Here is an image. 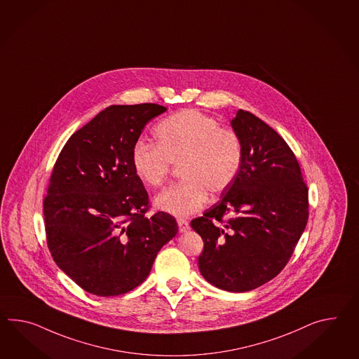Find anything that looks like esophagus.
Masks as SVG:
<instances>
[{
	"instance_id": "34e87169",
	"label": "esophagus",
	"mask_w": 359,
	"mask_h": 359,
	"mask_svg": "<svg viewBox=\"0 0 359 359\" xmlns=\"http://www.w3.org/2000/svg\"><path fill=\"white\" fill-rule=\"evenodd\" d=\"M177 227H179V232L183 233V232H187L189 229V223L184 219H179L177 220Z\"/></svg>"
}]
</instances>
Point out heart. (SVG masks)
<instances>
[{"label": "heart", "instance_id": "1", "mask_svg": "<svg viewBox=\"0 0 359 359\" xmlns=\"http://www.w3.org/2000/svg\"><path fill=\"white\" fill-rule=\"evenodd\" d=\"M154 133L157 144L140 140L132 148L135 174L158 188L166 182L171 163H180L183 179L154 198L157 210L189 217L206 205L209 191L222 193L236 179L243 163L241 141L209 115L183 110L158 123Z\"/></svg>", "mask_w": 359, "mask_h": 359}]
</instances>
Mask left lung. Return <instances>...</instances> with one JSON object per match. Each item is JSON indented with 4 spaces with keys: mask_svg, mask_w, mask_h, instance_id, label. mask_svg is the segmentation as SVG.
Here are the masks:
<instances>
[{
    "mask_svg": "<svg viewBox=\"0 0 359 359\" xmlns=\"http://www.w3.org/2000/svg\"><path fill=\"white\" fill-rule=\"evenodd\" d=\"M231 126L243 145L241 168L222 200L191 226L203 240L202 276L241 293L273 279L288 263L306 227L309 192L278 132L244 110Z\"/></svg>",
    "mask_w": 359,
    "mask_h": 359,
    "instance_id": "obj_1",
    "label": "left lung"
}]
</instances>
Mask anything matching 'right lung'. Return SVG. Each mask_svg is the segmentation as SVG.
Here are the masks:
<instances>
[{
  "label": "right lung",
  "mask_w": 359,
  "mask_h": 359,
  "mask_svg": "<svg viewBox=\"0 0 359 359\" xmlns=\"http://www.w3.org/2000/svg\"><path fill=\"white\" fill-rule=\"evenodd\" d=\"M157 104L106 107L75 132L53 168L44 200L54 262L88 293L111 297L139 287L158 252L177 233L166 212L147 218L148 193L132 148Z\"/></svg>",
  "instance_id": "right-lung-1"
}]
</instances>
